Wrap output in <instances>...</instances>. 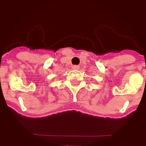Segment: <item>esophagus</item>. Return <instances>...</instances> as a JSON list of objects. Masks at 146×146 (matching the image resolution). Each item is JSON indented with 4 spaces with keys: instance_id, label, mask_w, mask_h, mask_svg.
<instances>
[{
    "instance_id": "1",
    "label": "esophagus",
    "mask_w": 146,
    "mask_h": 146,
    "mask_svg": "<svg viewBox=\"0 0 146 146\" xmlns=\"http://www.w3.org/2000/svg\"><path fill=\"white\" fill-rule=\"evenodd\" d=\"M79 67H80V66H78V65H73V66H72V68H73V70H78Z\"/></svg>"
}]
</instances>
